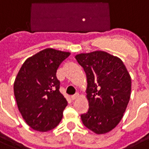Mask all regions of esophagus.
Here are the masks:
<instances>
[{
  "label": "esophagus",
  "instance_id": "34e87169",
  "mask_svg": "<svg viewBox=\"0 0 149 149\" xmlns=\"http://www.w3.org/2000/svg\"><path fill=\"white\" fill-rule=\"evenodd\" d=\"M78 97H79V93H76L75 95L71 96V98H72V100H75V99H77Z\"/></svg>",
  "mask_w": 149,
  "mask_h": 149
}]
</instances>
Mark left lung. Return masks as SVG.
Returning a JSON list of instances; mask_svg holds the SVG:
<instances>
[{"mask_svg":"<svg viewBox=\"0 0 149 149\" xmlns=\"http://www.w3.org/2000/svg\"><path fill=\"white\" fill-rule=\"evenodd\" d=\"M87 79L89 109L81 115L85 127L97 134L109 132L122 119L131 91V79L117 57L105 52L76 55Z\"/></svg>","mask_w":149,"mask_h":149,"instance_id":"left-lung-1","label":"left lung"}]
</instances>
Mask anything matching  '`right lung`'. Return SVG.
Listing matches in <instances>:
<instances>
[{
    "label": "right lung",
    "mask_w": 149,
    "mask_h": 149,
    "mask_svg": "<svg viewBox=\"0 0 149 149\" xmlns=\"http://www.w3.org/2000/svg\"><path fill=\"white\" fill-rule=\"evenodd\" d=\"M70 52L47 48L27 58L14 83L17 105L27 124L37 131L58 125L67 101L59 91L57 70Z\"/></svg>",
    "instance_id": "1"
}]
</instances>
